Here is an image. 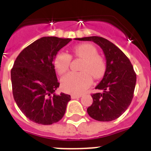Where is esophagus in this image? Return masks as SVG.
<instances>
[{"instance_id":"obj_1","label":"esophagus","mask_w":151,"mask_h":151,"mask_svg":"<svg viewBox=\"0 0 151 151\" xmlns=\"http://www.w3.org/2000/svg\"><path fill=\"white\" fill-rule=\"evenodd\" d=\"M82 97V95H75V94H73V95H71V98L73 99H78V98Z\"/></svg>"}]
</instances>
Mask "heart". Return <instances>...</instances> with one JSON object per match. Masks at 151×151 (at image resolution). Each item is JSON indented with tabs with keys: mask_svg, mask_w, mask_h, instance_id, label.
Listing matches in <instances>:
<instances>
[{
	"mask_svg": "<svg viewBox=\"0 0 151 151\" xmlns=\"http://www.w3.org/2000/svg\"><path fill=\"white\" fill-rule=\"evenodd\" d=\"M76 56L83 59L81 70L82 72H70L62 78L61 87L67 92L73 94L82 93L91 86L92 78L102 77L105 72V64L101 56L98 55V50L90 43H82L73 48ZM71 56L66 52H59L53 60V65L56 72L62 75L69 67Z\"/></svg>",
	"mask_w": 151,
	"mask_h": 151,
	"instance_id": "heart-1",
	"label": "heart"
}]
</instances>
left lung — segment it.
Returning <instances> with one entry per match:
<instances>
[{
    "label": "left lung",
    "mask_w": 151,
    "mask_h": 151,
    "mask_svg": "<svg viewBox=\"0 0 151 151\" xmlns=\"http://www.w3.org/2000/svg\"><path fill=\"white\" fill-rule=\"evenodd\" d=\"M76 40L92 41L103 50L106 59V70L102 80L95 89L100 92L92 94V105L87 112L99 122L117 119L129 107L136 85V73L129 59L118 47L100 37L76 38Z\"/></svg>",
    "instance_id": "1"
}]
</instances>
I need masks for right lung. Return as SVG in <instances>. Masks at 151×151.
<instances>
[{"label": "right lung", "mask_w": 151, "mask_h": 151, "mask_svg": "<svg viewBox=\"0 0 151 151\" xmlns=\"http://www.w3.org/2000/svg\"><path fill=\"white\" fill-rule=\"evenodd\" d=\"M72 39L44 37L21 51L11 69L14 99L27 118L40 124H52L62 119L71 100L69 95L56 90L54 58Z\"/></svg>", "instance_id": "obj_1"}]
</instances>
